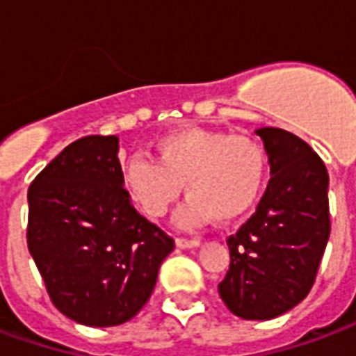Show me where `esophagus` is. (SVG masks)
<instances>
[{
    "mask_svg": "<svg viewBox=\"0 0 356 356\" xmlns=\"http://www.w3.org/2000/svg\"><path fill=\"white\" fill-rule=\"evenodd\" d=\"M200 239H188V238H177V245L183 247V249H194V247H200Z\"/></svg>",
    "mask_w": 356,
    "mask_h": 356,
    "instance_id": "obj_1",
    "label": "esophagus"
}]
</instances>
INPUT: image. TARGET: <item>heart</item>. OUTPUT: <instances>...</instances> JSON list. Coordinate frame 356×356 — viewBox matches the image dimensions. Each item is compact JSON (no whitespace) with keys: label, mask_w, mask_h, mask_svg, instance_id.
<instances>
[{"label":"heart","mask_w":356,"mask_h":356,"mask_svg":"<svg viewBox=\"0 0 356 356\" xmlns=\"http://www.w3.org/2000/svg\"><path fill=\"white\" fill-rule=\"evenodd\" d=\"M154 158L131 156L122 181L131 200L149 217H164L181 196L183 228L213 218L230 225L257 204L266 177V152L257 139L200 126L179 128L154 141Z\"/></svg>","instance_id":"heart-1"}]
</instances>
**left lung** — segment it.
<instances>
[{
	"label": "left lung",
	"mask_w": 356,
	"mask_h": 356,
	"mask_svg": "<svg viewBox=\"0 0 356 356\" xmlns=\"http://www.w3.org/2000/svg\"><path fill=\"white\" fill-rule=\"evenodd\" d=\"M272 179L257 213L226 239L230 268L218 294L234 315L268 321L309 294L330 236L328 171L304 139L260 128Z\"/></svg>",
	"instance_id": "1"
}]
</instances>
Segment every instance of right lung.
<instances>
[{
    "label": "right lung",
    "instance_id": "1",
    "mask_svg": "<svg viewBox=\"0 0 356 356\" xmlns=\"http://www.w3.org/2000/svg\"><path fill=\"white\" fill-rule=\"evenodd\" d=\"M117 136L67 145L28 191V249L52 304L86 326H117L151 298L175 241L131 205Z\"/></svg>",
    "mask_w": 356,
    "mask_h": 356
}]
</instances>
